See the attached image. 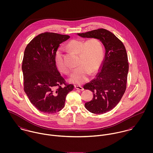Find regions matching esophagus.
<instances>
[{
    "label": "esophagus",
    "instance_id": "34e87169",
    "mask_svg": "<svg viewBox=\"0 0 153 153\" xmlns=\"http://www.w3.org/2000/svg\"><path fill=\"white\" fill-rule=\"evenodd\" d=\"M74 87L75 89H78V90H80V91H83L84 90V88L82 87H81V86H78V85H75L74 86Z\"/></svg>",
    "mask_w": 153,
    "mask_h": 153
}]
</instances>
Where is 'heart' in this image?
I'll use <instances>...</instances> for the list:
<instances>
[{
  "instance_id": "b5f03b06",
  "label": "heart",
  "mask_w": 153,
  "mask_h": 153,
  "mask_svg": "<svg viewBox=\"0 0 153 153\" xmlns=\"http://www.w3.org/2000/svg\"><path fill=\"white\" fill-rule=\"evenodd\" d=\"M66 47L79 55L78 62L79 66L74 70L69 80L75 84H82L87 80L89 74L95 73L101 65L104 57L102 45L97 38H91L86 41L75 39L70 41ZM55 61L61 72L65 74L70 72L71 68L64 62L61 51H56Z\"/></svg>"
}]
</instances>
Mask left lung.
<instances>
[{
    "mask_svg": "<svg viewBox=\"0 0 153 153\" xmlns=\"http://www.w3.org/2000/svg\"><path fill=\"white\" fill-rule=\"evenodd\" d=\"M78 35L97 38L105 47V57L100 70L95 78L84 86L93 92L92 100L85 104L86 109L93 114H104L118 104L127 88L129 65L126 48L114 34L105 29Z\"/></svg>",
    "mask_w": 153,
    "mask_h": 153,
    "instance_id": "8db88e82",
    "label": "left lung"
}]
</instances>
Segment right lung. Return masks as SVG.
I'll return each instance as SVG.
<instances>
[{
    "mask_svg": "<svg viewBox=\"0 0 153 153\" xmlns=\"http://www.w3.org/2000/svg\"><path fill=\"white\" fill-rule=\"evenodd\" d=\"M69 36L45 32L26 46L22 61L24 91L39 111L59 112L65 106L67 94L74 89L57 69L55 58L60 44Z\"/></svg>",
    "mask_w": 153,
    "mask_h": 153,
    "instance_id": "1",
    "label": "right lung"
}]
</instances>
